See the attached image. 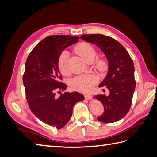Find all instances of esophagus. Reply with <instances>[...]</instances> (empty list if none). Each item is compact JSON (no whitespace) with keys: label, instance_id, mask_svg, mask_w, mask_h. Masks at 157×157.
<instances>
[{"label":"esophagus","instance_id":"1","mask_svg":"<svg viewBox=\"0 0 157 157\" xmlns=\"http://www.w3.org/2000/svg\"><path fill=\"white\" fill-rule=\"evenodd\" d=\"M84 97H85V99H86V100H90V99H92V95H90V94H86L84 95Z\"/></svg>","mask_w":157,"mask_h":157}]
</instances>
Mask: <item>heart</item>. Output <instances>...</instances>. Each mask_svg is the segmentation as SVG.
Here are the masks:
<instances>
[{
	"label": "heart",
	"mask_w": 157,
	"mask_h": 157,
	"mask_svg": "<svg viewBox=\"0 0 157 157\" xmlns=\"http://www.w3.org/2000/svg\"><path fill=\"white\" fill-rule=\"evenodd\" d=\"M75 52L86 62L93 61L96 56V51L92 45L86 42L79 43L76 46ZM58 68L63 75L69 73L68 68V52L63 51L59 55L57 61ZM107 61L105 59H100L95 63V69L99 72H104L107 69ZM96 79L92 75H81L75 77L71 81V87L74 90L81 92H88L95 84Z\"/></svg>",
	"instance_id": "b5f03b06"
}]
</instances>
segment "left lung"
Instances as JSON below:
<instances>
[{
  "label": "left lung",
  "mask_w": 157,
  "mask_h": 157,
  "mask_svg": "<svg viewBox=\"0 0 157 157\" xmlns=\"http://www.w3.org/2000/svg\"><path fill=\"white\" fill-rule=\"evenodd\" d=\"M80 38L98 46L109 61L107 75L99 87L107 88L109 94L94 96L102 102L105 109L103 115L97 119L106 123L118 121L132 106L136 88L134 62L127 50L114 38L100 34H84Z\"/></svg>",
  "instance_id": "left-lung-1"
}]
</instances>
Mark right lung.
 Instances as JSON below:
<instances>
[{
    "instance_id": "right-lung-1",
    "label": "right lung",
    "mask_w": 157,
    "mask_h": 157,
    "mask_svg": "<svg viewBox=\"0 0 157 157\" xmlns=\"http://www.w3.org/2000/svg\"><path fill=\"white\" fill-rule=\"evenodd\" d=\"M78 39V36L69 35L47 36L33 48L25 62L23 82L29 107L40 121L58 129L69 121L75 103L84 99L78 92H65L59 97L55 95L67 86L61 82L59 56Z\"/></svg>"
}]
</instances>
